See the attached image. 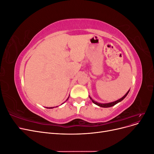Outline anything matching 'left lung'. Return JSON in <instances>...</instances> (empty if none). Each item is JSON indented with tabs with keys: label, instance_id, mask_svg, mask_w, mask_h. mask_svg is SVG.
<instances>
[{
	"label": "left lung",
	"instance_id": "obj_1",
	"mask_svg": "<svg viewBox=\"0 0 154 154\" xmlns=\"http://www.w3.org/2000/svg\"><path fill=\"white\" fill-rule=\"evenodd\" d=\"M129 91H128L127 92V94H125L123 97H122V98H121V99H119V100H117V101H114V102H111V103H105V104H103V103H97L96 101H94V100H92L91 97H90V98H91V100H92V101L93 102V103H94V104H96V105H97V106H101V107H104V108H107V107L112 106L115 105L116 104H117L118 103H119V102L122 101L125 98V97L127 96V94H128Z\"/></svg>",
	"mask_w": 154,
	"mask_h": 154
}]
</instances>
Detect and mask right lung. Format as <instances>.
<instances>
[{"label":"right lung","instance_id":"add662e5","mask_svg":"<svg viewBox=\"0 0 154 154\" xmlns=\"http://www.w3.org/2000/svg\"><path fill=\"white\" fill-rule=\"evenodd\" d=\"M68 100V99H67ZM49 109H52V107H51V108H49Z\"/></svg>","mask_w":154,"mask_h":154}]
</instances>
